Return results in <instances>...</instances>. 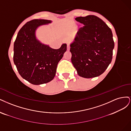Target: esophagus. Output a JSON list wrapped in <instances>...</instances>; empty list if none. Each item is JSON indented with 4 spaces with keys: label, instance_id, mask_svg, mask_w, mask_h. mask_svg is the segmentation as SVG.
<instances>
[{
    "label": "esophagus",
    "instance_id": "1",
    "mask_svg": "<svg viewBox=\"0 0 131 131\" xmlns=\"http://www.w3.org/2000/svg\"><path fill=\"white\" fill-rule=\"evenodd\" d=\"M70 49V44H69V43H67V50H69Z\"/></svg>",
    "mask_w": 131,
    "mask_h": 131
}]
</instances>
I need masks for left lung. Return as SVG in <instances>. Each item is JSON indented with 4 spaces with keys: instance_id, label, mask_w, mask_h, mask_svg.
<instances>
[{
    "instance_id": "1",
    "label": "left lung",
    "mask_w": 131,
    "mask_h": 131,
    "mask_svg": "<svg viewBox=\"0 0 131 131\" xmlns=\"http://www.w3.org/2000/svg\"><path fill=\"white\" fill-rule=\"evenodd\" d=\"M84 24L70 44L71 62L82 77H98L112 60L114 42L111 29L98 17L89 15L75 18Z\"/></svg>"
}]
</instances>
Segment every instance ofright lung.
Segmentation results:
<instances>
[{"instance_id": "1", "label": "right lung", "mask_w": 131, "mask_h": 131, "mask_svg": "<svg viewBox=\"0 0 131 131\" xmlns=\"http://www.w3.org/2000/svg\"><path fill=\"white\" fill-rule=\"evenodd\" d=\"M52 23L47 19H33L26 23L18 32L14 46V61L19 74L34 85L50 82L56 75L58 62L66 51L67 45L56 49L38 40L36 30Z\"/></svg>"}]
</instances>
